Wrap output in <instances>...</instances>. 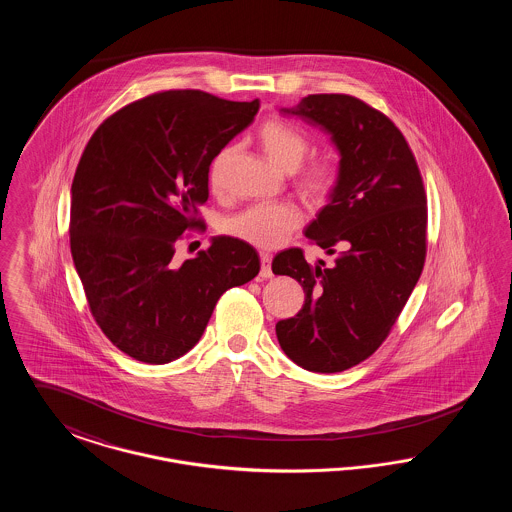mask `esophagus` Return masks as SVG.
Wrapping results in <instances>:
<instances>
[{
    "label": "esophagus",
    "instance_id": "1",
    "mask_svg": "<svg viewBox=\"0 0 512 512\" xmlns=\"http://www.w3.org/2000/svg\"><path fill=\"white\" fill-rule=\"evenodd\" d=\"M270 263H272V257H270L268 253H263V255H261V276H263V278H272V267H270Z\"/></svg>",
    "mask_w": 512,
    "mask_h": 512
}]
</instances>
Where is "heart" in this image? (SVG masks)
<instances>
[{
    "label": "heart",
    "instance_id": "obj_1",
    "mask_svg": "<svg viewBox=\"0 0 512 512\" xmlns=\"http://www.w3.org/2000/svg\"><path fill=\"white\" fill-rule=\"evenodd\" d=\"M259 142L268 159L282 171L293 172L301 167L309 153L307 138L292 126L280 121H268L259 130ZM234 147H224L213 157L209 165V186L219 190L224 172L230 163ZM340 184V167L334 161H318L299 172L295 188L299 195L320 207L330 201ZM303 224L301 211L290 203H257L244 211L222 220L220 230L244 244L257 249H276L284 244L293 232Z\"/></svg>",
    "mask_w": 512,
    "mask_h": 512
}]
</instances>
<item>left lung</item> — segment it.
Segmentation results:
<instances>
[{"instance_id":"left-lung-1","label":"left lung","mask_w":512,"mask_h":512,"mask_svg":"<svg viewBox=\"0 0 512 512\" xmlns=\"http://www.w3.org/2000/svg\"><path fill=\"white\" fill-rule=\"evenodd\" d=\"M284 115L330 134L340 153V184L305 236L332 267L309 265L293 247L278 253L272 272L295 278L305 303L276 324L295 365L341 372L368 359L388 338L426 259V194L413 151L393 122L365 101L315 94Z\"/></svg>"}]
</instances>
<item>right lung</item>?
I'll list each match as a JSON object with an SVG mask.
<instances>
[{
  "label": "right lung",
  "instance_id": "add662e5",
  "mask_svg": "<svg viewBox=\"0 0 512 512\" xmlns=\"http://www.w3.org/2000/svg\"><path fill=\"white\" fill-rule=\"evenodd\" d=\"M259 111L169 90L134 101L99 126L71 188V253L101 332L128 357L165 365L188 353L220 295L259 274V255L230 236L172 263L184 230L199 226L209 165Z\"/></svg>",
  "mask_w": 512,
  "mask_h": 512
}]
</instances>
